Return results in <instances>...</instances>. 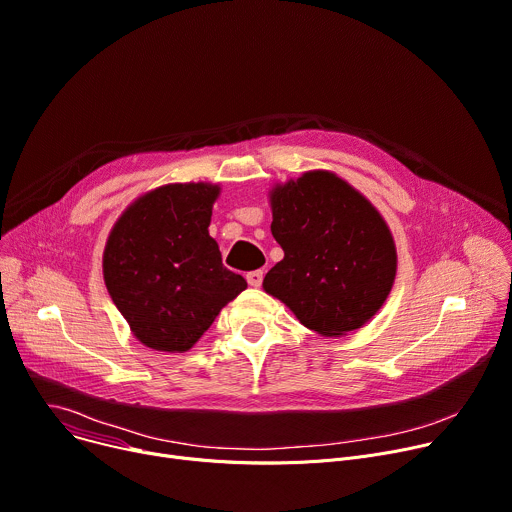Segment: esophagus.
Instances as JSON below:
<instances>
[{"instance_id": "obj_1", "label": "esophagus", "mask_w": 512, "mask_h": 512, "mask_svg": "<svg viewBox=\"0 0 512 512\" xmlns=\"http://www.w3.org/2000/svg\"><path fill=\"white\" fill-rule=\"evenodd\" d=\"M246 279H248V285H250V287L258 289V287L262 285L264 272H262V270H252V272H248V274H246Z\"/></svg>"}]
</instances>
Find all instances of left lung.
<instances>
[{
  "label": "left lung",
  "instance_id": "left-lung-1",
  "mask_svg": "<svg viewBox=\"0 0 512 512\" xmlns=\"http://www.w3.org/2000/svg\"><path fill=\"white\" fill-rule=\"evenodd\" d=\"M270 231L285 252L264 291L326 338L363 328L398 270L393 235L367 196L328 170H309L268 192Z\"/></svg>",
  "mask_w": 512,
  "mask_h": 512
}]
</instances>
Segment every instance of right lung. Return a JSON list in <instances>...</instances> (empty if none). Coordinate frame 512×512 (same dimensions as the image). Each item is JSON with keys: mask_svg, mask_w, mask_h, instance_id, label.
<instances>
[{"mask_svg": "<svg viewBox=\"0 0 512 512\" xmlns=\"http://www.w3.org/2000/svg\"><path fill=\"white\" fill-rule=\"evenodd\" d=\"M219 194L211 182L164 184L135 199L108 233L106 289L147 348L186 352L248 287L209 235Z\"/></svg>", "mask_w": 512, "mask_h": 512, "instance_id": "1", "label": "right lung"}]
</instances>
